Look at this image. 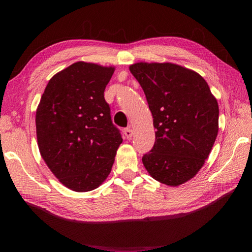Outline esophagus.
Segmentation results:
<instances>
[{
  "label": "esophagus",
  "instance_id": "34e87169",
  "mask_svg": "<svg viewBox=\"0 0 252 252\" xmlns=\"http://www.w3.org/2000/svg\"><path fill=\"white\" fill-rule=\"evenodd\" d=\"M124 134H125V136L126 138L129 140L132 136V134H133V132H132V130H131V128H126L125 130H124Z\"/></svg>",
  "mask_w": 252,
  "mask_h": 252
}]
</instances>
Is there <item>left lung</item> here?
Wrapping results in <instances>:
<instances>
[{
	"label": "left lung",
	"instance_id": "1",
	"mask_svg": "<svg viewBox=\"0 0 252 252\" xmlns=\"http://www.w3.org/2000/svg\"><path fill=\"white\" fill-rule=\"evenodd\" d=\"M138 80L154 118L156 142L142 158L155 180L178 186L197 173L219 131V106L199 73L171 63H136Z\"/></svg>",
	"mask_w": 252,
	"mask_h": 252
}]
</instances>
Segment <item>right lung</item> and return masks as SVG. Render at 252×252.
<instances>
[{"label": "right lung", "instance_id": "add662e5", "mask_svg": "<svg viewBox=\"0 0 252 252\" xmlns=\"http://www.w3.org/2000/svg\"><path fill=\"white\" fill-rule=\"evenodd\" d=\"M113 67L77 62L50 79L35 114L41 156L73 191L85 192L108 177L123 142L104 91Z\"/></svg>", "mask_w": 252, "mask_h": 252}]
</instances>
